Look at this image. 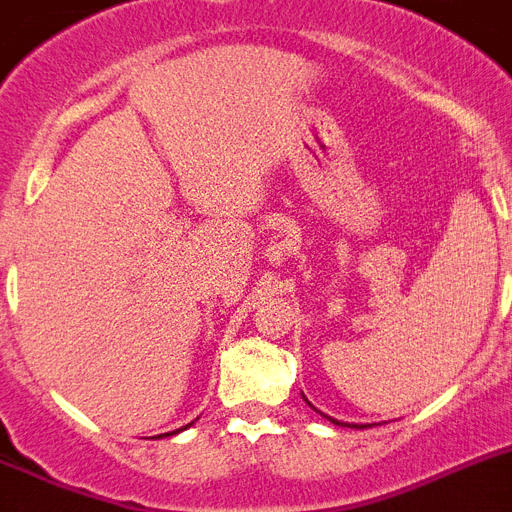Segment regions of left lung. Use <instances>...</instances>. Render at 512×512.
Listing matches in <instances>:
<instances>
[{
    "label": "left lung",
    "mask_w": 512,
    "mask_h": 512,
    "mask_svg": "<svg viewBox=\"0 0 512 512\" xmlns=\"http://www.w3.org/2000/svg\"><path fill=\"white\" fill-rule=\"evenodd\" d=\"M308 404H310V401H308ZM331 419V417H329ZM331 422H336V419H331ZM336 425H342V422H336ZM352 427H370V425H352Z\"/></svg>",
    "instance_id": "obj_1"
}]
</instances>
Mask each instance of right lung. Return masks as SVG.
Here are the masks:
<instances>
[{
    "label": "right lung",
    "instance_id": "obj_1",
    "mask_svg": "<svg viewBox=\"0 0 512 512\" xmlns=\"http://www.w3.org/2000/svg\"><path fill=\"white\" fill-rule=\"evenodd\" d=\"M186 427H189V425H186ZM176 432H181V430H176ZM176 432H173V435H176ZM165 435H170V432H165ZM160 438H163V435H160Z\"/></svg>",
    "mask_w": 512,
    "mask_h": 512
}]
</instances>
